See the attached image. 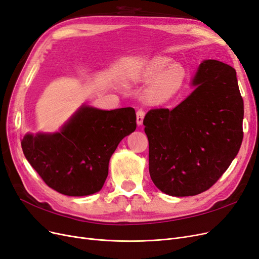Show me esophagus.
I'll list each match as a JSON object with an SVG mask.
<instances>
[{"label":"esophagus","instance_id":"obj_1","mask_svg":"<svg viewBox=\"0 0 259 259\" xmlns=\"http://www.w3.org/2000/svg\"><path fill=\"white\" fill-rule=\"evenodd\" d=\"M145 111L142 109H138V111L136 112V120H137V124L138 125H141L142 122H144V118H145Z\"/></svg>","mask_w":259,"mask_h":259}]
</instances>
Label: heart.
<instances>
[{
    "label": "heart",
    "instance_id": "1",
    "mask_svg": "<svg viewBox=\"0 0 259 259\" xmlns=\"http://www.w3.org/2000/svg\"><path fill=\"white\" fill-rule=\"evenodd\" d=\"M137 81H150L146 90L147 101L151 104H164L181 91L186 73L180 64H172L168 57H156L149 61L134 74Z\"/></svg>",
    "mask_w": 259,
    "mask_h": 259
}]
</instances>
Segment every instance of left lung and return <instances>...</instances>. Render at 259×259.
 <instances>
[{
    "mask_svg": "<svg viewBox=\"0 0 259 259\" xmlns=\"http://www.w3.org/2000/svg\"><path fill=\"white\" fill-rule=\"evenodd\" d=\"M193 84L195 90L176 108L151 109L144 119L151 179L158 190L177 197L209 190L243 139V100L236 70L206 60Z\"/></svg>",
    "mask_w": 259,
    "mask_h": 259,
    "instance_id": "8db88e82",
    "label": "left lung"
}]
</instances>
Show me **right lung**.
<instances>
[{
	"label": "right lung",
	"mask_w": 259,
	"mask_h": 259,
	"mask_svg": "<svg viewBox=\"0 0 259 259\" xmlns=\"http://www.w3.org/2000/svg\"><path fill=\"white\" fill-rule=\"evenodd\" d=\"M136 130L132 107L101 110L83 105L53 134H26L25 158L49 187L67 196L102 190L109 159L120 141Z\"/></svg>",
	"instance_id": "obj_1"
}]
</instances>
